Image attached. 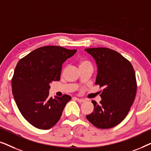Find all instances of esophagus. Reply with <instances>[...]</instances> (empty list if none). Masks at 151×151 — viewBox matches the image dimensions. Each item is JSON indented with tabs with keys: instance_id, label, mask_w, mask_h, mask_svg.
<instances>
[{
	"instance_id": "esophagus-1",
	"label": "esophagus",
	"mask_w": 151,
	"mask_h": 151,
	"mask_svg": "<svg viewBox=\"0 0 151 151\" xmlns=\"http://www.w3.org/2000/svg\"><path fill=\"white\" fill-rule=\"evenodd\" d=\"M76 99V100L78 101V102L80 103H82V102H84V101H85V100H84V99H81V98H75Z\"/></svg>"
}]
</instances>
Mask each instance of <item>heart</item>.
Segmentation results:
<instances>
[{"label": "heart", "instance_id": "heart-1", "mask_svg": "<svg viewBox=\"0 0 151 151\" xmlns=\"http://www.w3.org/2000/svg\"><path fill=\"white\" fill-rule=\"evenodd\" d=\"M91 65V64L89 61L86 60H80L79 62L80 67H81V66H84V65Z\"/></svg>", "mask_w": 151, "mask_h": 151}]
</instances>
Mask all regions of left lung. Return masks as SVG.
<instances>
[{
    "label": "left lung",
    "mask_w": 151,
    "mask_h": 151,
    "mask_svg": "<svg viewBox=\"0 0 151 151\" xmlns=\"http://www.w3.org/2000/svg\"><path fill=\"white\" fill-rule=\"evenodd\" d=\"M85 51L98 66L96 85L103 88L102 100H93L94 111L86 119L97 128L111 129L119 124L129 113L137 92L135 73L131 63L113 49L98 47Z\"/></svg>",
    "instance_id": "8db88e82"
}]
</instances>
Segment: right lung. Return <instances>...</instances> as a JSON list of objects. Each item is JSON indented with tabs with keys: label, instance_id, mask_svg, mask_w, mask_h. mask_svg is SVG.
Segmentation results:
<instances>
[{
	"label": "right lung",
	"instance_id": "obj_1",
	"mask_svg": "<svg viewBox=\"0 0 151 151\" xmlns=\"http://www.w3.org/2000/svg\"><path fill=\"white\" fill-rule=\"evenodd\" d=\"M76 49L45 46L35 49L18 62L12 79V93L24 118L34 127L47 130L60 118L71 98L49 96V84L60 80L63 64Z\"/></svg>",
	"mask_w": 151,
	"mask_h": 151
}]
</instances>
